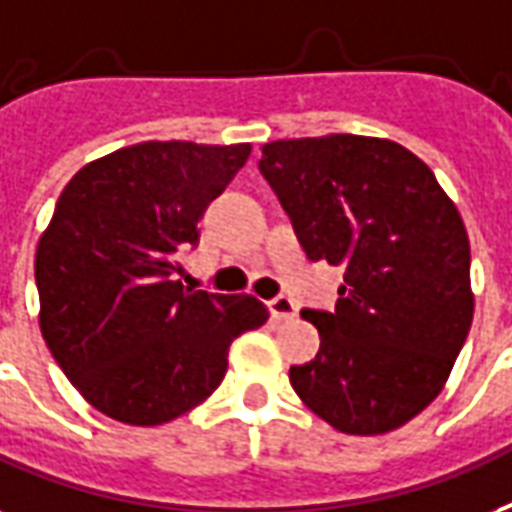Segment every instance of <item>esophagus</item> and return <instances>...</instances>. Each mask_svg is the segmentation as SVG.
Returning <instances> with one entry per match:
<instances>
[{"instance_id":"esophagus-1","label":"esophagus","mask_w":512,"mask_h":512,"mask_svg":"<svg viewBox=\"0 0 512 512\" xmlns=\"http://www.w3.org/2000/svg\"><path fill=\"white\" fill-rule=\"evenodd\" d=\"M268 311H271L273 319H279V322H284V319H295V314H298V306L292 303L290 298H284V295H279V298L268 300Z\"/></svg>"}]
</instances>
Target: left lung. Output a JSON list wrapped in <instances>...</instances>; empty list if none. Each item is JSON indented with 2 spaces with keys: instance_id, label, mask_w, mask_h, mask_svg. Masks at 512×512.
Returning a JSON list of instances; mask_svg holds the SVG:
<instances>
[{
  "instance_id": "8db88e82",
  "label": "left lung",
  "mask_w": 512,
  "mask_h": 512,
  "mask_svg": "<svg viewBox=\"0 0 512 512\" xmlns=\"http://www.w3.org/2000/svg\"><path fill=\"white\" fill-rule=\"evenodd\" d=\"M308 260L341 265L335 311L306 308L317 357L292 365L303 403L346 435H384L427 408L473 325L470 239L435 174L403 144L330 134L263 144Z\"/></svg>"
}]
</instances>
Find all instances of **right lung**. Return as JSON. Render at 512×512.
Masks as SVG:
<instances>
[{
    "label": "right lung",
    "instance_id": "right-lung-1",
    "mask_svg": "<svg viewBox=\"0 0 512 512\" xmlns=\"http://www.w3.org/2000/svg\"><path fill=\"white\" fill-rule=\"evenodd\" d=\"M252 144L142 142L77 171L34 257L39 330L77 392L109 419L155 427L204 403L252 295L182 287L179 255Z\"/></svg>",
    "mask_w": 512,
    "mask_h": 512
}]
</instances>
